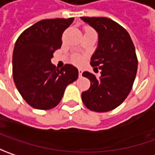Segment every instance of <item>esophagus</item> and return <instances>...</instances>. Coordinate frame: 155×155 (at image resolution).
Listing matches in <instances>:
<instances>
[{"label": "esophagus", "instance_id": "obj_1", "mask_svg": "<svg viewBox=\"0 0 155 155\" xmlns=\"http://www.w3.org/2000/svg\"><path fill=\"white\" fill-rule=\"evenodd\" d=\"M78 74H79V77H82V74H83V70H81V69L78 70Z\"/></svg>", "mask_w": 155, "mask_h": 155}]
</instances>
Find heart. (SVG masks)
Instances as JSON below:
<instances>
[{"instance_id": "b5f03b06", "label": "heart", "mask_w": 155, "mask_h": 155, "mask_svg": "<svg viewBox=\"0 0 155 155\" xmlns=\"http://www.w3.org/2000/svg\"><path fill=\"white\" fill-rule=\"evenodd\" d=\"M91 30V29H90ZM71 60H72V62L76 64H80L81 63L83 62V58H82V57L80 55H78V54H75L72 56L71 58Z\"/></svg>"}]
</instances>
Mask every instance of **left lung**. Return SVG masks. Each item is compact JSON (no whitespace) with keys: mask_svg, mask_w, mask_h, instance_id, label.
Instances as JSON below:
<instances>
[{"mask_svg":"<svg viewBox=\"0 0 155 155\" xmlns=\"http://www.w3.org/2000/svg\"><path fill=\"white\" fill-rule=\"evenodd\" d=\"M98 33V46L91 64L101 71L97 78L84 71L91 87L82 93V100L89 110L108 112L127 98L137 72L138 59L134 43L124 27L105 17H81Z\"/></svg>","mask_w":155,"mask_h":155,"instance_id":"1","label":"left lung"}]
</instances>
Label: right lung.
Segmentation results:
<instances>
[{
	"instance_id": "add662e5",
	"label": "right lung",
	"mask_w": 155,
	"mask_h": 155,
	"mask_svg": "<svg viewBox=\"0 0 155 155\" xmlns=\"http://www.w3.org/2000/svg\"><path fill=\"white\" fill-rule=\"evenodd\" d=\"M74 18L45 19L27 28L15 42L13 77L16 88L30 106L51 110L61 101L66 86L78 78L75 66L58 69L51 63L62 45L63 33Z\"/></svg>"
}]
</instances>
